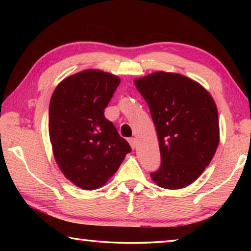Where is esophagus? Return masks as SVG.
<instances>
[{
  "instance_id": "obj_1",
  "label": "esophagus",
  "mask_w": 251,
  "mask_h": 251,
  "mask_svg": "<svg viewBox=\"0 0 251 251\" xmlns=\"http://www.w3.org/2000/svg\"><path fill=\"white\" fill-rule=\"evenodd\" d=\"M128 143L130 144V147L133 148V150H135L136 146H137V139H136L135 137H131L128 139Z\"/></svg>"
}]
</instances>
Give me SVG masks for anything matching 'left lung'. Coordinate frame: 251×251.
<instances>
[{
	"label": "left lung",
	"instance_id": "left-lung-1",
	"mask_svg": "<svg viewBox=\"0 0 251 251\" xmlns=\"http://www.w3.org/2000/svg\"><path fill=\"white\" fill-rule=\"evenodd\" d=\"M158 136L161 164L151 174L156 185L179 189L201 175L219 144L218 110L201 84L177 73L135 79Z\"/></svg>",
	"mask_w": 251,
	"mask_h": 251
}]
</instances>
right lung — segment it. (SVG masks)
<instances>
[{"instance_id":"add662e5","label":"right lung","mask_w":251,"mask_h":251,"mask_svg":"<svg viewBox=\"0 0 251 251\" xmlns=\"http://www.w3.org/2000/svg\"><path fill=\"white\" fill-rule=\"evenodd\" d=\"M120 83L115 75L87 70L63 79L50 97L49 131L54 158L79 188L104 186L131 151L104 116Z\"/></svg>"}]
</instances>
